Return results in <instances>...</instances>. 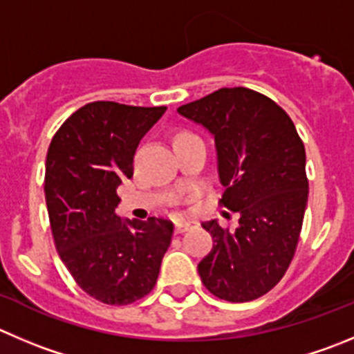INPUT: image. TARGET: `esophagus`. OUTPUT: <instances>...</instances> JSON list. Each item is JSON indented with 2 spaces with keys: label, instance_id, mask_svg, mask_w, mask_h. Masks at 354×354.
I'll return each instance as SVG.
<instances>
[{
  "label": "esophagus",
  "instance_id": "1",
  "mask_svg": "<svg viewBox=\"0 0 354 354\" xmlns=\"http://www.w3.org/2000/svg\"><path fill=\"white\" fill-rule=\"evenodd\" d=\"M198 222L194 221H179L175 222V233H186V231L193 230V227H196Z\"/></svg>",
  "mask_w": 354,
  "mask_h": 354
}]
</instances>
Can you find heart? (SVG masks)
<instances>
[{"label": "heart", "instance_id": "obj_1", "mask_svg": "<svg viewBox=\"0 0 354 354\" xmlns=\"http://www.w3.org/2000/svg\"><path fill=\"white\" fill-rule=\"evenodd\" d=\"M184 137H193V136H191V133H180V136L177 137V139H184ZM177 139H175V140H177Z\"/></svg>", "mask_w": 354, "mask_h": 354}]
</instances>
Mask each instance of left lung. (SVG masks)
I'll return each mask as SVG.
<instances>
[{"instance_id":"1","label":"left lung","mask_w":354,"mask_h":354,"mask_svg":"<svg viewBox=\"0 0 354 354\" xmlns=\"http://www.w3.org/2000/svg\"><path fill=\"white\" fill-rule=\"evenodd\" d=\"M212 133L221 203L238 212L234 231L203 222L214 240L198 272L215 297L248 302L283 278L297 248L306 205V151L290 116L254 90L221 88L177 109Z\"/></svg>"}]
</instances>
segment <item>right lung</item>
<instances>
[{"instance_id":"obj_1","label":"right lung","mask_w":354,"mask_h":354,"mask_svg":"<svg viewBox=\"0 0 354 354\" xmlns=\"http://www.w3.org/2000/svg\"><path fill=\"white\" fill-rule=\"evenodd\" d=\"M165 111L97 100L71 114L50 142L45 196L57 252L74 281L104 304L149 294L170 247V221L116 215L118 187L133 175L137 146Z\"/></svg>"}]
</instances>
